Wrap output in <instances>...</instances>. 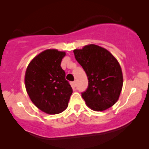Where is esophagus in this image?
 I'll list each match as a JSON object with an SVG mask.
<instances>
[{"instance_id": "34e87169", "label": "esophagus", "mask_w": 149, "mask_h": 149, "mask_svg": "<svg viewBox=\"0 0 149 149\" xmlns=\"http://www.w3.org/2000/svg\"><path fill=\"white\" fill-rule=\"evenodd\" d=\"M72 87L73 88H74L76 86V81H73V82H72Z\"/></svg>"}]
</instances>
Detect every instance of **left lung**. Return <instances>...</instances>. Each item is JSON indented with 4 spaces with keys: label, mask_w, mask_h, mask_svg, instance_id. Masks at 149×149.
I'll use <instances>...</instances> for the list:
<instances>
[{
    "label": "left lung",
    "mask_w": 149,
    "mask_h": 149,
    "mask_svg": "<svg viewBox=\"0 0 149 149\" xmlns=\"http://www.w3.org/2000/svg\"><path fill=\"white\" fill-rule=\"evenodd\" d=\"M75 59L88 77V87L81 93L86 105L103 111L118 101L123 85L120 65L111 53L96 45L74 50Z\"/></svg>",
    "instance_id": "1"
}]
</instances>
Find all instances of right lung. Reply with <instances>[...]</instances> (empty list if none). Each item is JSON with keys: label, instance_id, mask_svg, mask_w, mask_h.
I'll return each instance as SVG.
<instances>
[{"label": "right lung", "instance_id": "add662e5", "mask_svg": "<svg viewBox=\"0 0 149 149\" xmlns=\"http://www.w3.org/2000/svg\"><path fill=\"white\" fill-rule=\"evenodd\" d=\"M65 53L48 49L34 57L25 73V87L33 103L48 114H58L67 108L72 88L60 66Z\"/></svg>", "mask_w": 149, "mask_h": 149}]
</instances>
